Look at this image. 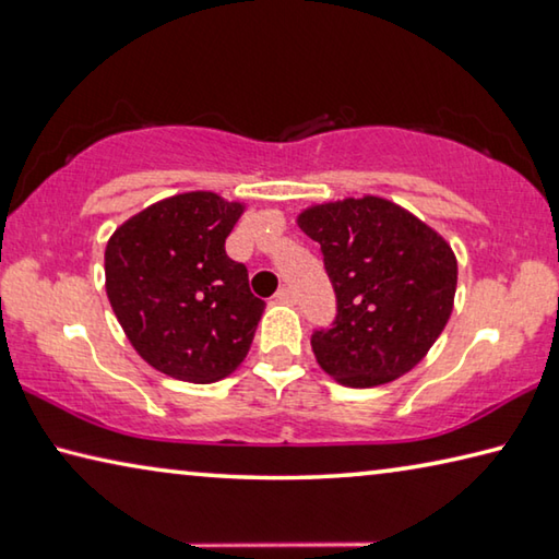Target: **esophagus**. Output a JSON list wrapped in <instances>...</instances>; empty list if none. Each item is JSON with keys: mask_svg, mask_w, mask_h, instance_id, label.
<instances>
[{"mask_svg": "<svg viewBox=\"0 0 559 559\" xmlns=\"http://www.w3.org/2000/svg\"><path fill=\"white\" fill-rule=\"evenodd\" d=\"M294 290H290L288 286H283V288H278V294H276V300L278 304H294Z\"/></svg>", "mask_w": 559, "mask_h": 559, "instance_id": "esophagus-1", "label": "esophagus"}]
</instances>
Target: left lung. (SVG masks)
<instances>
[{"label": "left lung", "mask_w": 559, "mask_h": 559, "mask_svg": "<svg viewBox=\"0 0 559 559\" xmlns=\"http://www.w3.org/2000/svg\"><path fill=\"white\" fill-rule=\"evenodd\" d=\"M298 226L321 243L338 311L311 335L318 366L348 388L418 366L453 313L457 261L445 238L378 197L311 206Z\"/></svg>", "instance_id": "left-lung-1"}]
</instances>
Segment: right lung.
Returning <instances> with one entry per match:
<instances>
[{"label":"right lung","mask_w":559,"mask_h":559,"mask_svg":"<svg viewBox=\"0 0 559 559\" xmlns=\"http://www.w3.org/2000/svg\"><path fill=\"white\" fill-rule=\"evenodd\" d=\"M243 206L211 191L164 199L106 243V296L148 366L186 383H214L241 366L263 300L226 255Z\"/></svg>","instance_id":"add662e5"}]
</instances>
